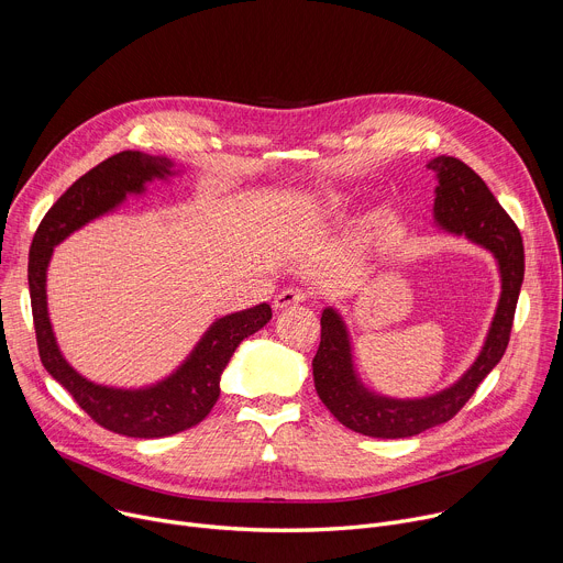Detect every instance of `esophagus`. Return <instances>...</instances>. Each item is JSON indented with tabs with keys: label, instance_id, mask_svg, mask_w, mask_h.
<instances>
[{
	"label": "esophagus",
	"instance_id": "1",
	"mask_svg": "<svg viewBox=\"0 0 563 563\" xmlns=\"http://www.w3.org/2000/svg\"><path fill=\"white\" fill-rule=\"evenodd\" d=\"M305 300H307V291L289 287V289H283V291L274 298V307H276V309H287V307L300 305V302H305Z\"/></svg>",
	"mask_w": 563,
	"mask_h": 563
}]
</instances>
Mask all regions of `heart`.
<instances>
[{"label":"heart","mask_w":563,"mask_h":563,"mask_svg":"<svg viewBox=\"0 0 563 563\" xmlns=\"http://www.w3.org/2000/svg\"><path fill=\"white\" fill-rule=\"evenodd\" d=\"M341 205H343V200H341V198H328V202H325V207H323V209L332 211V209H339Z\"/></svg>","instance_id":"heart-1"}]
</instances>
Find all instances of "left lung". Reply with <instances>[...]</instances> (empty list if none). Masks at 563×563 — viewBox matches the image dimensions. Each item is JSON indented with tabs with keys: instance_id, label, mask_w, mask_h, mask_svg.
Here are the masks:
<instances>
[{
	"instance_id": "8db88e82",
	"label": "left lung",
	"mask_w": 563,
	"mask_h": 563,
	"mask_svg": "<svg viewBox=\"0 0 563 563\" xmlns=\"http://www.w3.org/2000/svg\"><path fill=\"white\" fill-rule=\"evenodd\" d=\"M437 172V222L465 233L472 243L490 250L501 269V298L488 341L474 365L441 394L419 400H396L367 391L352 367L350 336L341 316L328 307L320 316V345L313 356V385L325 408L350 430L376 439H404L421 434L456 417L493 367L501 361L523 283V243L515 220L497 202L488 185L465 163L439 155L428 165Z\"/></svg>"
}]
</instances>
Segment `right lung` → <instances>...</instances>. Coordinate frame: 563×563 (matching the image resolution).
<instances>
[{"mask_svg": "<svg viewBox=\"0 0 563 563\" xmlns=\"http://www.w3.org/2000/svg\"><path fill=\"white\" fill-rule=\"evenodd\" d=\"M167 157L122 151L75 180L42 218L29 254V289L37 350L46 372L98 426L133 437H172L198 426L220 396V374L231 354L272 318L267 302L218 318L191 356L167 380L146 389H115L79 376L59 354L46 309V267L53 247L75 229L115 209L126 194H142L153 178L172 174Z\"/></svg>", "mask_w": 563, "mask_h": 563, "instance_id": "1", "label": "right lung"}]
</instances>
